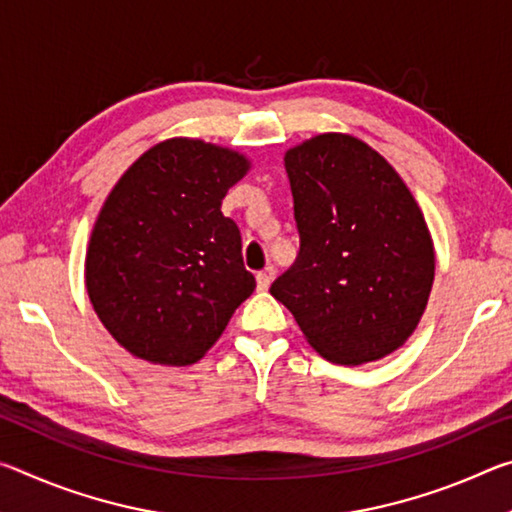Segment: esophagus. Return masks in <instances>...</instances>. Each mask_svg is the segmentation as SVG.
Masks as SVG:
<instances>
[{"label": "esophagus", "instance_id": "34e87169", "mask_svg": "<svg viewBox=\"0 0 512 512\" xmlns=\"http://www.w3.org/2000/svg\"><path fill=\"white\" fill-rule=\"evenodd\" d=\"M273 277H275V266H266L264 271H259V273H257V289L266 291L268 287H271Z\"/></svg>", "mask_w": 512, "mask_h": 512}]
</instances>
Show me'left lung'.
I'll list each match as a JSON object with an SVG mask.
<instances>
[{"mask_svg":"<svg viewBox=\"0 0 512 512\" xmlns=\"http://www.w3.org/2000/svg\"><path fill=\"white\" fill-rule=\"evenodd\" d=\"M300 250L271 284L320 357L377 361L418 327L433 246L418 203L377 151L325 133L284 155Z\"/></svg>","mask_w":512,"mask_h":512,"instance_id":"8db88e82","label":"left lung"}]
</instances>
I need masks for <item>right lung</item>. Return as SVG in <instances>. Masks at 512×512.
<instances>
[{
  "label": "right lung",
  "mask_w": 512,
  "mask_h": 512,
  "mask_svg": "<svg viewBox=\"0 0 512 512\" xmlns=\"http://www.w3.org/2000/svg\"><path fill=\"white\" fill-rule=\"evenodd\" d=\"M248 160L176 137L146 151L94 223L85 287L119 345L151 363L189 366L255 289L241 232L221 201Z\"/></svg>",
  "instance_id": "1"
}]
</instances>
